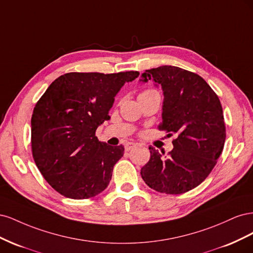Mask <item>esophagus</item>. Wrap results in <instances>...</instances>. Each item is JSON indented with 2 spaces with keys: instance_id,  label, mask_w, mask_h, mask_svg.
Instances as JSON below:
<instances>
[{
  "instance_id": "esophagus-1",
  "label": "esophagus",
  "mask_w": 253,
  "mask_h": 253,
  "mask_svg": "<svg viewBox=\"0 0 253 253\" xmlns=\"http://www.w3.org/2000/svg\"><path fill=\"white\" fill-rule=\"evenodd\" d=\"M136 147V143H134V142H126V144H125V149H126V151H131L132 149H134Z\"/></svg>"
}]
</instances>
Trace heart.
I'll return each mask as SVG.
<instances>
[{"label":"heart","instance_id":"b5f03b06","mask_svg":"<svg viewBox=\"0 0 253 253\" xmlns=\"http://www.w3.org/2000/svg\"><path fill=\"white\" fill-rule=\"evenodd\" d=\"M150 90H151V89H148V90H144V91H143V93H145V91H150Z\"/></svg>","mask_w":253,"mask_h":253}]
</instances>
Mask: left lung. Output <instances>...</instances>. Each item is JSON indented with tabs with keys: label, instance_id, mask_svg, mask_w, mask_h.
Segmentation results:
<instances>
[{
	"label": "left lung",
	"instance_id": "8db88e82",
	"mask_svg": "<svg viewBox=\"0 0 253 253\" xmlns=\"http://www.w3.org/2000/svg\"><path fill=\"white\" fill-rule=\"evenodd\" d=\"M153 80L164 91L159 129L176 134L173 150L163 158L150 147L151 157L141 177L157 192L181 194L208 177L224 149L226 126L217 95L201 76L177 66L147 70L140 81Z\"/></svg>",
	"mask_w": 253,
	"mask_h": 253
}]
</instances>
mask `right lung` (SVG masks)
Listing matches in <instances>:
<instances>
[{"label":"right lung","mask_w":253,"mask_h":253,"mask_svg":"<svg viewBox=\"0 0 253 253\" xmlns=\"http://www.w3.org/2000/svg\"><path fill=\"white\" fill-rule=\"evenodd\" d=\"M138 72L67 73L53 81L32 116V151L43 177L73 200L101 193L125 148L99 141L97 127L109 120L115 96Z\"/></svg>","instance_id":"obj_1"}]
</instances>
